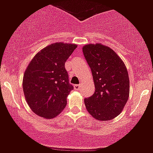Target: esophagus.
<instances>
[{
    "mask_svg": "<svg viewBox=\"0 0 153 153\" xmlns=\"http://www.w3.org/2000/svg\"><path fill=\"white\" fill-rule=\"evenodd\" d=\"M80 88H81L80 85H74V88H75V90H80Z\"/></svg>",
    "mask_w": 153,
    "mask_h": 153,
    "instance_id": "1",
    "label": "esophagus"
}]
</instances>
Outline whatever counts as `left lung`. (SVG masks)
<instances>
[{"mask_svg": "<svg viewBox=\"0 0 153 153\" xmlns=\"http://www.w3.org/2000/svg\"><path fill=\"white\" fill-rule=\"evenodd\" d=\"M91 69L95 91L85 98L87 110L100 121H109L123 110L129 97L128 71L122 59L110 48L101 44L82 48Z\"/></svg>", "mask_w": 153, "mask_h": 153, "instance_id": "left-lung-1", "label": "left lung"}]
</instances>
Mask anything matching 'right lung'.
I'll list each match as a JSON object with an SVG mask.
<instances>
[{
  "label": "right lung",
  "mask_w": 153,
  "mask_h": 153,
  "mask_svg": "<svg viewBox=\"0 0 153 153\" xmlns=\"http://www.w3.org/2000/svg\"><path fill=\"white\" fill-rule=\"evenodd\" d=\"M77 45L52 44L35 56L24 74L22 88L31 109L44 118H53L63 110L73 90L65 62Z\"/></svg>",
  "instance_id": "obj_1"
}]
</instances>
